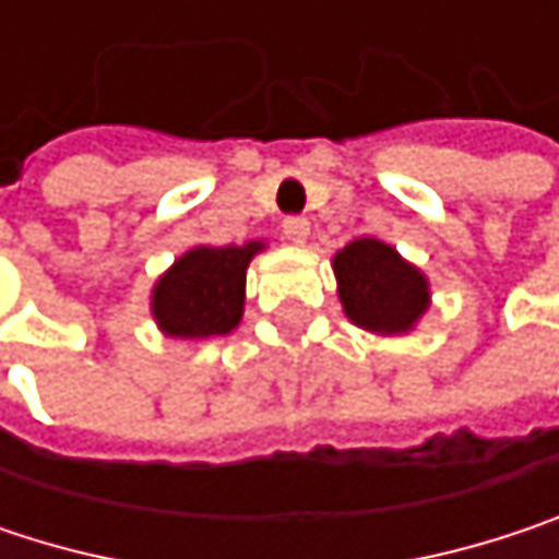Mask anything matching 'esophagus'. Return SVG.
<instances>
[{
    "instance_id": "34e87169",
    "label": "esophagus",
    "mask_w": 559,
    "mask_h": 559,
    "mask_svg": "<svg viewBox=\"0 0 559 559\" xmlns=\"http://www.w3.org/2000/svg\"><path fill=\"white\" fill-rule=\"evenodd\" d=\"M281 233H284L287 242L300 246V242H307V236H310V223H307L304 216H287V219L281 223Z\"/></svg>"
}]
</instances>
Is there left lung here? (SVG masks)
<instances>
[{"label": "left lung", "mask_w": 559, "mask_h": 559, "mask_svg": "<svg viewBox=\"0 0 559 559\" xmlns=\"http://www.w3.org/2000/svg\"><path fill=\"white\" fill-rule=\"evenodd\" d=\"M346 317L372 333H407L430 307V284L379 239H356L333 255Z\"/></svg>", "instance_id": "8db88e82"}]
</instances>
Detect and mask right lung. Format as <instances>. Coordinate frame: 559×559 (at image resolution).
<instances>
[{
    "label": "right lung",
    "mask_w": 559,
    "mask_h": 559,
    "mask_svg": "<svg viewBox=\"0 0 559 559\" xmlns=\"http://www.w3.org/2000/svg\"><path fill=\"white\" fill-rule=\"evenodd\" d=\"M265 242L197 246L183 252L152 290V317L165 336L206 340L226 336L242 320L246 269Z\"/></svg>",
    "instance_id": "obj_1"
}]
</instances>
